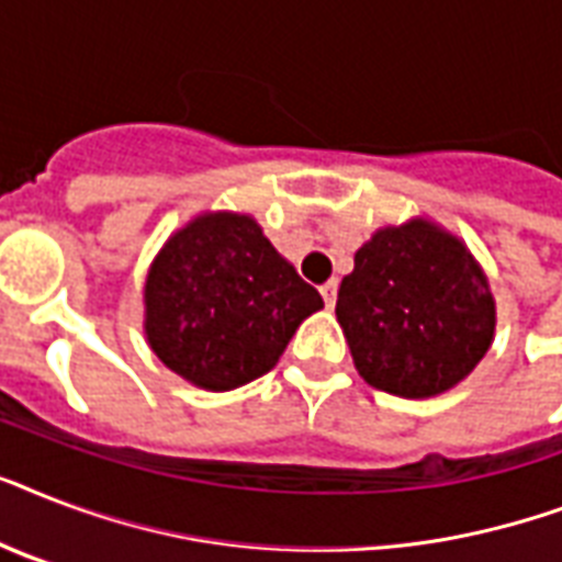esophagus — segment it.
<instances>
[{"mask_svg":"<svg viewBox=\"0 0 562 562\" xmlns=\"http://www.w3.org/2000/svg\"><path fill=\"white\" fill-rule=\"evenodd\" d=\"M321 294H324V303L326 308L335 306V300H338V280H329L321 285Z\"/></svg>","mask_w":562,"mask_h":562,"instance_id":"34e87169","label":"esophagus"}]
</instances>
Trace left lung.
Instances as JSON below:
<instances>
[{
	"mask_svg": "<svg viewBox=\"0 0 562 562\" xmlns=\"http://www.w3.org/2000/svg\"><path fill=\"white\" fill-rule=\"evenodd\" d=\"M335 315L368 384L426 400L467 379L496 333V300L461 238L426 218L375 229Z\"/></svg>",
	"mask_w": 562,
	"mask_h": 562,
	"instance_id": "1",
	"label": "left lung"
}]
</instances>
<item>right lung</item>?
<instances>
[{
  "label": "right lung",
  "mask_w": 562,
  "mask_h": 562,
  "mask_svg": "<svg viewBox=\"0 0 562 562\" xmlns=\"http://www.w3.org/2000/svg\"><path fill=\"white\" fill-rule=\"evenodd\" d=\"M324 300L250 215L203 212L162 245L145 280L157 359L203 391H233L280 361Z\"/></svg>",
  "instance_id": "right-lung-1"
}]
</instances>
